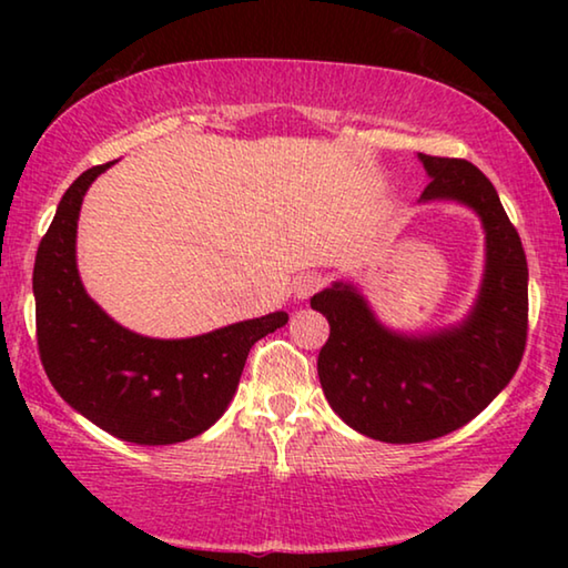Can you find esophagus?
I'll return each instance as SVG.
<instances>
[{"label": "esophagus", "instance_id": "1", "mask_svg": "<svg viewBox=\"0 0 568 568\" xmlns=\"http://www.w3.org/2000/svg\"><path fill=\"white\" fill-rule=\"evenodd\" d=\"M321 287H323V277L318 273H301L293 281V293L295 297H301V301L311 297L313 293H318Z\"/></svg>", "mask_w": 568, "mask_h": 568}]
</instances>
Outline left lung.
<instances>
[{"instance_id": "8db88e82", "label": "left lung", "mask_w": 568, "mask_h": 568, "mask_svg": "<svg viewBox=\"0 0 568 568\" xmlns=\"http://www.w3.org/2000/svg\"><path fill=\"white\" fill-rule=\"evenodd\" d=\"M418 160L430 178L418 203H458L484 227V277L470 311L446 328L403 333L381 323L351 281L311 297L331 325L318 355L325 398L353 430L386 444H423L466 426L508 386L526 345V255L496 187L466 160Z\"/></svg>"}]
</instances>
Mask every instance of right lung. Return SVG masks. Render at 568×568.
Here are the masks:
<instances>
[{
  "mask_svg": "<svg viewBox=\"0 0 568 568\" xmlns=\"http://www.w3.org/2000/svg\"><path fill=\"white\" fill-rule=\"evenodd\" d=\"M108 165L64 192L37 250L32 291L37 343L54 390L114 438L170 446L195 438L227 410L247 353L287 323L285 311L192 338H150L110 318L77 271V220L84 192Z\"/></svg>",
  "mask_w": 568,
  "mask_h": 568,
  "instance_id": "obj_1",
  "label": "right lung"
}]
</instances>
